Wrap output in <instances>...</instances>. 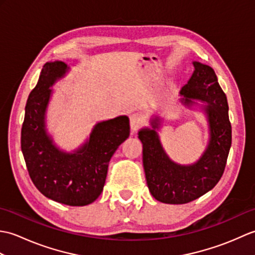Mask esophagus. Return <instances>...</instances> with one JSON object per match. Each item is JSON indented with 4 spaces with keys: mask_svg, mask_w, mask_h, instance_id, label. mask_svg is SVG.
<instances>
[{
    "mask_svg": "<svg viewBox=\"0 0 255 255\" xmlns=\"http://www.w3.org/2000/svg\"><path fill=\"white\" fill-rule=\"evenodd\" d=\"M129 119H130V128L132 131H137L144 124V118L141 114L139 113H132L131 115L129 116Z\"/></svg>",
    "mask_w": 255,
    "mask_h": 255,
    "instance_id": "1",
    "label": "esophagus"
}]
</instances>
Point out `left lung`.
<instances>
[{
	"label": "left lung",
	"mask_w": 255,
	"mask_h": 255,
	"mask_svg": "<svg viewBox=\"0 0 255 255\" xmlns=\"http://www.w3.org/2000/svg\"><path fill=\"white\" fill-rule=\"evenodd\" d=\"M195 71L181 90L185 105L194 100L207 103L210 140L203 156L188 166L172 162L162 149L155 129L159 121H152V129L139 131L143 144L142 162L145 180L150 193L159 202L165 204H186L203 196L213 189L224 174L231 147V124L228 115V102L221 90L213 68L200 62H193Z\"/></svg>",
	"instance_id": "8db88e82"
}]
</instances>
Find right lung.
Masks as SVG:
<instances>
[{"label":"right lung","mask_w":255,"mask_h":255,"mask_svg":"<svg viewBox=\"0 0 255 255\" xmlns=\"http://www.w3.org/2000/svg\"><path fill=\"white\" fill-rule=\"evenodd\" d=\"M62 61L47 62L25 107L20 145L27 170L38 191L55 202L85 206L100 196L108 163L119 144L129 137V119L119 116L99 123L90 140L75 153H64L52 144L45 130V112L50 86L67 72Z\"/></svg>","instance_id":"obj_1"}]
</instances>
